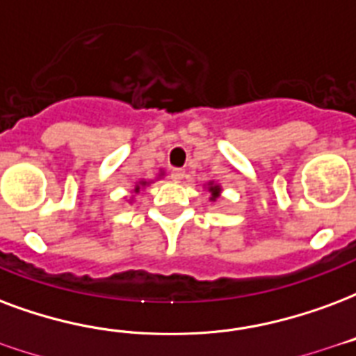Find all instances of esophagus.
Wrapping results in <instances>:
<instances>
[{
	"label": "esophagus",
	"mask_w": 356,
	"mask_h": 356,
	"mask_svg": "<svg viewBox=\"0 0 356 356\" xmlns=\"http://www.w3.org/2000/svg\"><path fill=\"white\" fill-rule=\"evenodd\" d=\"M170 177L175 181V183H179V181H183L185 179V170H181V168H175V170H171Z\"/></svg>",
	"instance_id": "obj_1"
}]
</instances>
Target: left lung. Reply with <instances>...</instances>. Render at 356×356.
Segmentation results:
<instances>
[{"label": "left lung", "instance_id": "8db88e82", "mask_svg": "<svg viewBox=\"0 0 356 356\" xmlns=\"http://www.w3.org/2000/svg\"><path fill=\"white\" fill-rule=\"evenodd\" d=\"M209 191H211V194H213V198H211V200H217V196H218V186H211Z\"/></svg>", "mask_w": 356, "mask_h": 356}]
</instances>
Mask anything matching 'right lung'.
Returning a JSON list of instances; mask_svg holds the SVG:
<instances>
[{
  "label": "right lung",
  "mask_w": 356,
  "mask_h": 356,
  "mask_svg": "<svg viewBox=\"0 0 356 356\" xmlns=\"http://www.w3.org/2000/svg\"><path fill=\"white\" fill-rule=\"evenodd\" d=\"M139 191V186H136V192H138Z\"/></svg>",
  "instance_id": "right-lung-1"
}]
</instances>
